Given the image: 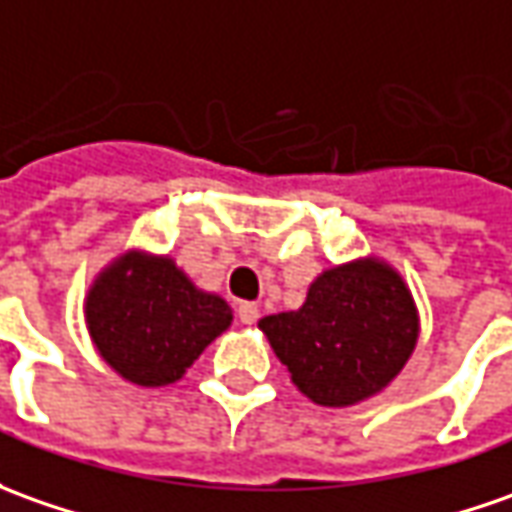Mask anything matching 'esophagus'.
<instances>
[{"label": "esophagus", "mask_w": 512, "mask_h": 512, "mask_svg": "<svg viewBox=\"0 0 512 512\" xmlns=\"http://www.w3.org/2000/svg\"><path fill=\"white\" fill-rule=\"evenodd\" d=\"M238 319H241L243 325H255L257 319H260V311H257L255 302H241L238 305Z\"/></svg>", "instance_id": "34e87169"}]
</instances>
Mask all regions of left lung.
I'll return each instance as SVG.
<instances>
[{
  "instance_id": "obj_1",
  "label": "left lung",
  "mask_w": 512,
  "mask_h": 512,
  "mask_svg": "<svg viewBox=\"0 0 512 512\" xmlns=\"http://www.w3.org/2000/svg\"><path fill=\"white\" fill-rule=\"evenodd\" d=\"M291 381L322 406H350L387 387L417 342L403 280L378 260L325 271L300 311L260 319Z\"/></svg>"
}]
</instances>
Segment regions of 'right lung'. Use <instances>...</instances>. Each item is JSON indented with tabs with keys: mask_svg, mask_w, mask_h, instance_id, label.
<instances>
[{
	"mask_svg": "<svg viewBox=\"0 0 512 512\" xmlns=\"http://www.w3.org/2000/svg\"><path fill=\"white\" fill-rule=\"evenodd\" d=\"M100 356L139 387H165L232 322L229 305L204 294L168 257L125 255L86 297Z\"/></svg>",
	"mask_w": 512,
	"mask_h": 512,
	"instance_id": "1",
	"label": "right lung"
}]
</instances>
